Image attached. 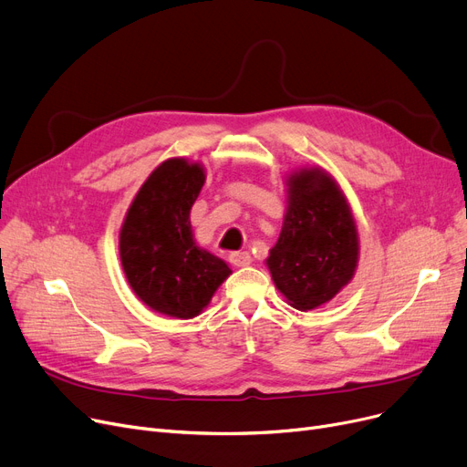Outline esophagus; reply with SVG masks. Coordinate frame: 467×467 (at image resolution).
Here are the masks:
<instances>
[{"instance_id":"esophagus-1","label":"esophagus","mask_w":467,"mask_h":467,"mask_svg":"<svg viewBox=\"0 0 467 467\" xmlns=\"http://www.w3.org/2000/svg\"><path fill=\"white\" fill-rule=\"evenodd\" d=\"M229 259L234 266H248L252 263V255L248 252H233Z\"/></svg>"}]
</instances>
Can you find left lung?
<instances>
[{"instance_id": "obj_1", "label": "left lung", "mask_w": 467, "mask_h": 467, "mask_svg": "<svg viewBox=\"0 0 467 467\" xmlns=\"http://www.w3.org/2000/svg\"><path fill=\"white\" fill-rule=\"evenodd\" d=\"M285 185L284 223L266 266L287 303L306 312L354 278L359 240L345 194L326 170L301 168Z\"/></svg>"}]
</instances>
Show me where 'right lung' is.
Segmentation results:
<instances>
[{
  "mask_svg": "<svg viewBox=\"0 0 467 467\" xmlns=\"http://www.w3.org/2000/svg\"><path fill=\"white\" fill-rule=\"evenodd\" d=\"M204 182L202 164L164 161L140 187L119 234L132 291L151 310L180 320L201 314L231 275L229 265L192 236L189 215Z\"/></svg>",
  "mask_w": 467,
  "mask_h": 467,
  "instance_id": "right-lung-1",
  "label": "right lung"
}]
</instances>
